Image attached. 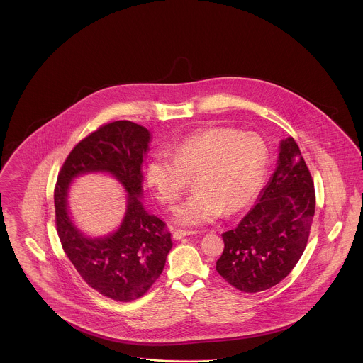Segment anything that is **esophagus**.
Listing matches in <instances>:
<instances>
[{"mask_svg": "<svg viewBox=\"0 0 363 363\" xmlns=\"http://www.w3.org/2000/svg\"><path fill=\"white\" fill-rule=\"evenodd\" d=\"M193 231H175L173 233V239L174 240H179V239H182V238H185V236H189V235H193Z\"/></svg>", "mask_w": 363, "mask_h": 363, "instance_id": "obj_1", "label": "esophagus"}]
</instances>
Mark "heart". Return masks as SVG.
<instances>
[{"mask_svg": "<svg viewBox=\"0 0 363 363\" xmlns=\"http://www.w3.org/2000/svg\"><path fill=\"white\" fill-rule=\"evenodd\" d=\"M269 162V145L258 133L218 127L185 138L172 157L154 154L145 181L160 203L173 206L193 179L196 193L175 211L174 221L182 227H201L252 203Z\"/></svg>", "mask_w": 363, "mask_h": 363, "instance_id": "obj_1", "label": "heart"}]
</instances>
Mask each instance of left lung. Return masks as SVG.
Masks as SVG:
<instances>
[{
    "mask_svg": "<svg viewBox=\"0 0 363 363\" xmlns=\"http://www.w3.org/2000/svg\"><path fill=\"white\" fill-rule=\"evenodd\" d=\"M315 188L294 139L279 143L277 167L257 203L223 233L216 270L233 288L257 293L289 274L304 252L315 215Z\"/></svg>",
    "mask_w": 363,
    "mask_h": 363,
    "instance_id": "left-lung-1",
    "label": "left lung"
}]
</instances>
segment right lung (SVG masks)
<instances>
[{
	"label": "right lung",
	"mask_w": 363,
	"mask_h": 363,
	"mask_svg": "<svg viewBox=\"0 0 363 363\" xmlns=\"http://www.w3.org/2000/svg\"><path fill=\"white\" fill-rule=\"evenodd\" d=\"M150 130L128 120L105 124L75 145L65 160L54 191L55 223L62 247L89 286L115 301L142 297L160 278L173 242L166 224L142 203V163ZM106 172L128 193V209L116 232L90 238L69 216V184L79 174Z\"/></svg>",
	"instance_id": "1"
}]
</instances>
